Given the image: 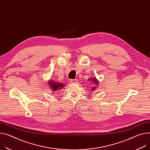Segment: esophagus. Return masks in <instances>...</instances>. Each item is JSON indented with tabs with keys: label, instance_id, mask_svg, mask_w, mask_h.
Returning a JSON list of instances; mask_svg holds the SVG:
<instances>
[{
	"label": "esophagus",
	"instance_id": "34e87169",
	"mask_svg": "<svg viewBox=\"0 0 150 150\" xmlns=\"http://www.w3.org/2000/svg\"><path fill=\"white\" fill-rule=\"evenodd\" d=\"M70 82L72 83H76L77 82V79H73V80H71Z\"/></svg>",
	"mask_w": 150,
	"mask_h": 150
}]
</instances>
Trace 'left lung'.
<instances>
[{
	"label": "left lung",
	"instance_id": "1",
	"mask_svg": "<svg viewBox=\"0 0 150 150\" xmlns=\"http://www.w3.org/2000/svg\"><path fill=\"white\" fill-rule=\"evenodd\" d=\"M89 80H90V79H89ZM91 82H92V83H94L95 85H97L98 84V81H97V80L96 79H92V80H91ZM96 88L95 87H93V90H94V89H95Z\"/></svg>",
	"mask_w": 150,
	"mask_h": 150
}]
</instances>
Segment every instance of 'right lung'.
<instances>
[{"mask_svg": "<svg viewBox=\"0 0 150 150\" xmlns=\"http://www.w3.org/2000/svg\"><path fill=\"white\" fill-rule=\"evenodd\" d=\"M48 83H49V85H50L51 88L53 89V91H57V89H61L64 86V85L56 82V81H49Z\"/></svg>", "mask_w": 150, "mask_h": 150, "instance_id": "add662e5", "label": "right lung"}]
</instances>
